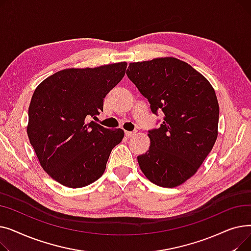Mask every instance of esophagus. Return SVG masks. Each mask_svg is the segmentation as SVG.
I'll return each mask as SVG.
<instances>
[{"mask_svg":"<svg viewBox=\"0 0 251 251\" xmlns=\"http://www.w3.org/2000/svg\"><path fill=\"white\" fill-rule=\"evenodd\" d=\"M136 134V131H126V136L127 137H132Z\"/></svg>","mask_w":251,"mask_h":251,"instance_id":"esophagus-1","label":"esophagus"}]
</instances>
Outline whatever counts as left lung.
I'll list each match as a JSON object with an SVG mask.
<instances>
[{
	"mask_svg": "<svg viewBox=\"0 0 251 251\" xmlns=\"http://www.w3.org/2000/svg\"><path fill=\"white\" fill-rule=\"evenodd\" d=\"M126 74L151 112L164 114L160 128L149 131L150 150L137 156L142 173L157 186L181 185L197 172L217 140L215 89L189 64L172 57L130 63Z\"/></svg>",
	"mask_w": 251,
	"mask_h": 251,
	"instance_id": "left-lung-1",
	"label": "left lung"
}]
</instances>
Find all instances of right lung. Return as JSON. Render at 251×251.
I'll return each instance as SVG.
<instances>
[{
    "label": "right lung",
    "instance_id": "obj_1",
    "mask_svg": "<svg viewBox=\"0 0 251 251\" xmlns=\"http://www.w3.org/2000/svg\"><path fill=\"white\" fill-rule=\"evenodd\" d=\"M126 62L97 68L64 69L33 92L27 135L39 164L62 185L80 188L104 172L112 150L124 137L88 120L102 111L103 99L125 75Z\"/></svg>",
    "mask_w": 251,
    "mask_h": 251
}]
</instances>
